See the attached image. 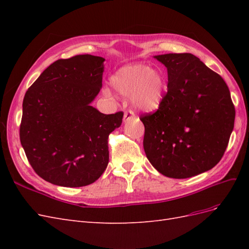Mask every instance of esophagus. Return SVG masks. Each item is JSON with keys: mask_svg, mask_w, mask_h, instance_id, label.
Returning a JSON list of instances; mask_svg holds the SVG:
<instances>
[{"mask_svg": "<svg viewBox=\"0 0 249 249\" xmlns=\"http://www.w3.org/2000/svg\"><path fill=\"white\" fill-rule=\"evenodd\" d=\"M135 115H134V112L133 110H126L124 112V122H126V120H129L131 118H133Z\"/></svg>", "mask_w": 249, "mask_h": 249, "instance_id": "34e87169", "label": "esophagus"}]
</instances>
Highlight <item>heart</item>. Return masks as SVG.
<instances>
[{"label":"heart","instance_id":"b5f03b06","mask_svg":"<svg viewBox=\"0 0 249 249\" xmlns=\"http://www.w3.org/2000/svg\"><path fill=\"white\" fill-rule=\"evenodd\" d=\"M111 84L119 93L132 94V103L143 111H153L159 107L165 90L162 74L141 63L123 66L112 76ZM105 93L111 95L109 89L105 90Z\"/></svg>","mask_w":249,"mask_h":249}]
</instances>
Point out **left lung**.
<instances>
[{
  "mask_svg": "<svg viewBox=\"0 0 249 249\" xmlns=\"http://www.w3.org/2000/svg\"><path fill=\"white\" fill-rule=\"evenodd\" d=\"M167 69V92L159 108L140 116L143 147L163 176L187 178L221 160L235 123L227 83L189 53L155 56Z\"/></svg>",
  "mask_w": 249,
  "mask_h": 249,
  "instance_id": "left-lung-1",
  "label": "left lung"
}]
</instances>
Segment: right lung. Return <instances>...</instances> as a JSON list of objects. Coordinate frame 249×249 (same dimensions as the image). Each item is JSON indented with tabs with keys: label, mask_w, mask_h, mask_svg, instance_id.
I'll return each mask as SVG.
<instances>
[{
	"label": "right lung",
	"mask_w": 249,
	"mask_h": 249,
	"mask_svg": "<svg viewBox=\"0 0 249 249\" xmlns=\"http://www.w3.org/2000/svg\"><path fill=\"white\" fill-rule=\"evenodd\" d=\"M105 59H59L29 87L22 102L19 139L34 171L49 183L83 187L109 163V135L124 112L103 114L90 106L102 88Z\"/></svg>",
	"instance_id": "right-lung-1"
}]
</instances>
